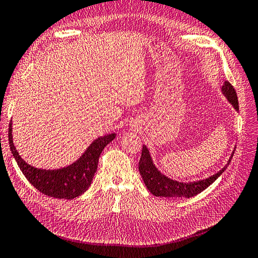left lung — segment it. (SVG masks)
<instances>
[{
    "mask_svg": "<svg viewBox=\"0 0 258 258\" xmlns=\"http://www.w3.org/2000/svg\"><path fill=\"white\" fill-rule=\"evenodd\" d=\"M222 90L224 92V95L226 96V98L229 100V102L238 111L239 102H238L237 92L235 88H233V86L228 81H226ZM232 156H233V153L227 165H226L222 170L218 171V172L215 173L214 175L198 182L181 183V182L173 181V179H170L167 176L162 175L153 165L150 153H148L146 146L143 145L141 158H140V161H139V171H140V174H141L143 178L145 186L147 187V189L150 190L153 195H155V196L190 198V197L196 196V195L200 194L201 191H204L207 187H209L218 176L224 172L226 168H227V166L230 163Z\"/></svg>",
    "mask_w": 258,
    "mask_h": 258,
    "instance_id": "8db88e82",
    "label": "left lung"
}]
</instances>
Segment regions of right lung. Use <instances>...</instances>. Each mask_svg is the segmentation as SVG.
<instances>
[{
    "label": "right lung",
    "mask_w": 258,
    "mask_h": 258,
    "mask_svg": "<svg viewBox=\"0 0 258 258\" xmlns=\"http://www.w3.org/2000/svg\"><path fill=\"white\" fill-rule=\"evenodd\" d=\"M115 137V134H111L98 138L90 144L82 157L71 166L58 170H43L28 165L20 157L13 143L12 122H10L9 128L11 151L22 173L38 191L58 199H73L88 189L97 171L100 154Z\"/></svg>",
    "instance_id": "1"
}]
</instances>
